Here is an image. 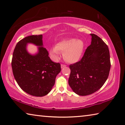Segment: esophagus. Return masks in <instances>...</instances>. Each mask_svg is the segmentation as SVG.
Instances as JSON below:
<instances>
[{
    "mask_svg": "<svg viewBox=\"0 0 125 125\" xmlns=\"http://www.w3.org/2000/svg\"><path fill=\"white\" fill-rule=\"evenodd\" d=\"M66 66V65L64 64H61V68H64Z\"/></svg>",
    "mask_w": 125,
    "mask_h": 125,
    "instance_id": "1",
    "label": "esophagus"
}]
</instances>
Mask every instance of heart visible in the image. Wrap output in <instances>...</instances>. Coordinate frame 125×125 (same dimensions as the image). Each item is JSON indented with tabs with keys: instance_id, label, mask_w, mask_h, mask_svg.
<instances>
[{
	"instance_id": "heart-1",
	"label": "heart",
	"mask_w": 125,
	"mask_h": 125,
	"mask_svg": "<svg viewBox=\"0 0 125 125\" xmlns=\"http://www.w3.org/2000/svg\"><path fill=\"white\" fill-rule=\"evenodd\" d=\"M84 43L82 40L76 39L64 40L58 43L54 48L50 50L51 55L57 57L59 53H63L64 60L68 63H75L79 60L83 53Z\"/></svg>"
}]
</instances>
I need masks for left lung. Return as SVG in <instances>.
I'll return each instance as SVG.
<instances>
[{
	"mask_svg": "<svg viewBox=\"0 0 125 125\" xmlns=\"http://www.w3.org/2000/svg\"><path fill=\"white\" fill-rule=\"evenodd\" d=\"M92 42L79 61L69 65L68 83L74 92L85 96L102 87L111 67L109 48L98 36L91 33Z\"/></svg>",
	"mask_w": 125,
	"mask_h": 125,
	"instance_id": "obj_1",
	"label": "left lung"
}]
</instances>
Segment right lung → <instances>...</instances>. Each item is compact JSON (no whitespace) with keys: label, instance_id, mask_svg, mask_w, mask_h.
Instances as JSON below:
<instances>
[{"label":"right lung","instance_id":"right-lung-1","mask_svg":"<svg viewBox=\"0 0 125 125\" xmlns=\"http://www.w3.org/2000/svg\"><path fill=\"white\" fill-rule=\"evenodd\" d=\"M42 35H31L18 42L14 50L11 67L14 77L22 90L35 96L47 95L55 83L61 70L60 63L52 62L45 48L39 47V53L30 54L26 49L27 43L42 46Z\"/></svg>","mask_w":125,"mask_h":125}]
</instances>
